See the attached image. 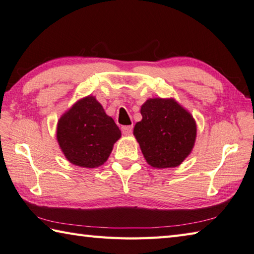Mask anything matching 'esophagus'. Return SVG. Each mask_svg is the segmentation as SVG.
Segmentation results:
<instances>
[{
  "mask_svg": "<svg viewBox=\"0 0 254 254\" xmlns=\"http://www.w3.org/2000/svg\"><path fill=\"white\" fill-rule=\"evenodd\" d=\"M122 131L124 134H130L132 132V126H123Z\"/></svg>",
  "mask_w": 254,
  "mask_h": 254,
  "instance_id": "1",
  "label": "esophagus"
}]
</instances>
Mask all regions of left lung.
Returning <instances> with one entry per match:
<instances>
[{
    "label": "left lung",
    "instance_id": "obj_1",
    "mask_svg": "<svg viewBox=\"0 0 254 254\" xmlns=\"http://www.w3.org/2000/svg\"><path fill=\"white\" fill-rule=\"evenodd\" d=\"M140 113L133 134L146 161L158 169L178 167L194 147L193 116L173 98H149Z\"/></svg>",
    "mask_w": 254,
    "mask_h": 254
}]
</instances>
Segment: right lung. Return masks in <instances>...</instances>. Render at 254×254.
Wrapping results in <instances>:
<instances>
[{"instance_id": "1", "label": "right lung", "mask_w": 254, "mask_h": 254, "mask_svg": "<svg viewBox=\"0 0 254 254\" xmlns=\"http://www.w3.org/2000/svg\"><path fill=\"white\" fill-rule=\"evenodd\" d=\"M121 136L120 128L94 96L77 101L57 126V140L64 157L83 168L104 163Z\"/></svg>"}]
</instances>
